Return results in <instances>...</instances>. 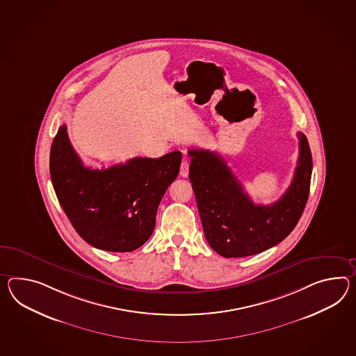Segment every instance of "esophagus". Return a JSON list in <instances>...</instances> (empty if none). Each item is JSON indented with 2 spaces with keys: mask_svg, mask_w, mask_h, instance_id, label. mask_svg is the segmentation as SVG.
Here are the masks:
<instances>
[{
  "mask_svg": "<svg viewBox=\"0 0 356 356\" xmlns=\"http://www.w3.org/2000/svg\"><path fill=\"white\" fill-rule=\"evenodd\" d=\"M180 175L182 177H188L189 175V161L188 159H184L180 165Z\"/></svg>",
  "mask_w": 356,
  "mask_h": 356,
  "instance_id": "esophagus-1",
  "label": "esophagus"
}]
</instances>
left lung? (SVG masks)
Wrapping results in <instances>:
<instances>
[{"mask_svg":"<svg viewBox=\"0 0 356 356\" xmlns=\"http://www.w3.org/2000/svg\"><path fill=\"white\" fill-rule=\"evenodd\" d=\"M300 156L295 176L280 200L256 204L225 161L209 150L191 149L189 179L203 232L211 248L222 257H245L266 251L295 229L304 212L312 181L309 141L297 134Z\"/></svg>","mask_w":356,"mask_h":356,"instance_id":"left-lung-1","label":"left lung"}]
</instances>
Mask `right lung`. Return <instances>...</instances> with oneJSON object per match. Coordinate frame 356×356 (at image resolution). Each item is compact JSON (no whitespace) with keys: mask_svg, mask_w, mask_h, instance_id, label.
I'll return each instance as SVG.
<instances>
[{"mask_svg":"<svg viewBox=\"0 0 356 356\" xmlns=\"http://www.w3.org/2000/svg\"><path fill=\"white\" fill-rule=\"evenodd\" d=\"M181 158V152H171L92 170L82 163L63 124L52 141L50 175L61 207L83 241L104 251L131 252L153 233L156 209L179 175Z\"/></svg>","mask_w":356,"mask_h":356,"instance_id":"obj_1","label":"right lung"}]
</instances>
